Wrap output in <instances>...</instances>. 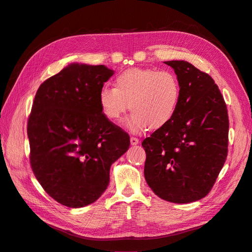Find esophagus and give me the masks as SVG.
Wrapping results in <instances>:
<instances>
[{
    "label": "esophagus",
    "instance_id": "obj_1",
    "mask_svg": "<svg viewBox=\"0 0 252 252\" xmlns=\"http://www.w3.org/2000/svg\"><path fill=\"white\" fill-rule=\"evenodd\" d=\"M130 143H131V145H138L140 143V140L138 138H135V136H131Z\"/></svg>",
    "mask_w": 252,
    "mask_h": 252
}]
</instances>
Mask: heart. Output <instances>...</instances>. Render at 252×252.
I'll list each match as a JSON object with an SVG mask.
<instances>
[{"label": "heart", "instance_id": "obj_1", "mask_svg": "<svg viewBox=\"0 0 252 252\" xmlns=\"http://www.w3.org/2000/svg\"><path fill=\"white\" fill-rule=\"evenodd\" d=\"M97 98L104 116L113 122L122 120L129 104L132 114L128 126L140 132L148 126L162 128L173 119L181 100V85L172 71L132 68L117 75L114 87L102 86Z\"/></svg>", "mask_w": 252, "mask_h": 252}]
</instances>
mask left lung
<instances>
[{"mask_svg": "<svg viewBox=\"0 0 252 252\" xmlns=\"http://www.w3.org/2000/svg\"><path fill=\"white\" fill-rule=\"evenodd\" d=\"M181 85L177 113L142 146L144 175L161 199L179 204L207 195L228 154L227 106L208 73L185 61H167Z\"/></svg>", "mask_w": 252, "mask_h": 252, "instance_id": "8db88e82", "label": "left lung"}]
</instances>
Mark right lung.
Instances as JSON below:
<instances>
[{
  "instance_id": "add662e5",
  "label": "right lung",
  "mask_w": 252,
  "mask_h": 252,
  "mask_svg": "<svg viewBox=\"0 0 252 252\" xmlns=\"http://www.w3.org/2000/svg\"><path fill=\"white\" fill-rule=\"evenodd\" d=\"M113 74L104 65H68L37 89L27 123L30 166L43 189L67 207L96 201L130 138L106 118L98 91Z\"/></svg>"
}]
</instances>
